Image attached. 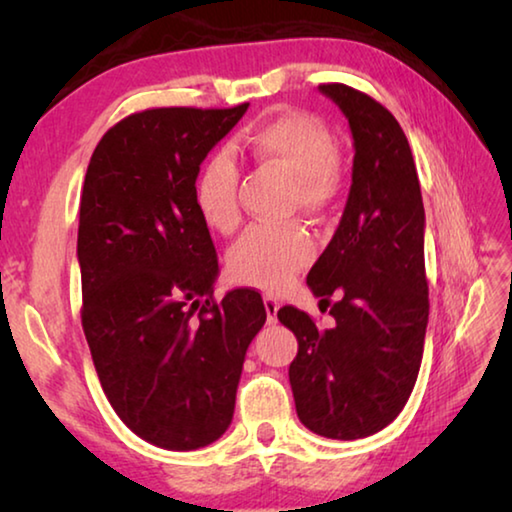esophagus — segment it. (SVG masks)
Masks as SVG:
<instances>
[{"label":"esophagus","instance_id":"1","mask_svg":"<svg viewBox=\"0 0 512 512\" xmlns=\"http://www.w3.org/2000/svg\"><path fill=\"white\" fill-rule=\"evenodd\" d=\"M264 307H266L268 323H275V320H277V309H280V300H275L273 296H266L264 298Z\"/></svg>","mask_w":512,"mask_h":512}]
</instances>
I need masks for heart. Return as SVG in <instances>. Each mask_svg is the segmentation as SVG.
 Here are the masks:
<instances>
[{"label":"heart","mask_w":512,"mask_h":512,"mask_svg":"<svg viewBox=\"0 0 512 512\" xmlns=\"http://www.w3.org/2000/svg\"><path fill=\"white\" fill-rule=\"evenodd\" d=\"M239 149L257 164L289 173L284 192L287 210L327 212L341 192V155L334 135L305 112H282L241 135ZM239 164L230 153L210 155L194 183V203L201 219L221 235L241 223ZM316 246L302 223L253 225L228 255L237 282L262 291H282L311 264Z\"/></svg>","instance_id":"b5f03b06"}]
</instances>
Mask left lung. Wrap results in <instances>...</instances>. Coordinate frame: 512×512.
Instances as JSON below:
<instances>
[{
    "instance_id": "8db88e82",
    "label": "left lung",
    "mask_w": 512,
    "mask_h": 512,
    "mask_svg": "<svg viewBox=\"0 0 512 512\" xmlns=\"http://www.w3.org/2000/svg\"><path fill=\"white\" fill-rule=\"evenodd\" d=\"M318 90L348 117L354 140L345 212L307 275L336 323L318 329L291 305L277 318L298 339L289 381L300 422L318 436L357 440L391 424L418 379L429 320L424 207L409 140L391 112L350 85Z\"/></svg>"
}]
</instances>
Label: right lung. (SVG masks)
<instances>
[{"label": "right lung", "mask_w": 512, "mask_h": 512, "mask_svg": "<svg viewBox=\"0 0 512 512\" xmlns=\"http://www.w3.org/2000/svg\"><path fill=\"white\" fill-rule=\"evenodd\" d=\"M235 108H149L101 137L79 219L81 323L112 409L164 449L228 429L262 296L214 298L216 248L194 203L201 162L244 117Z\"/></svg>", "instance_id": "obj_1"}]
</instances>
